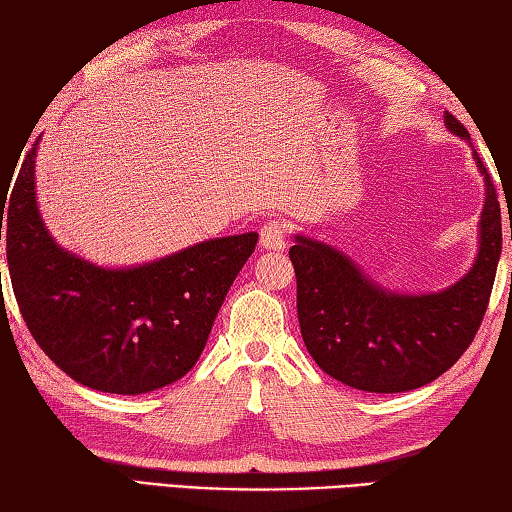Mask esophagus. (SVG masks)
Masks as SVG:
<instances>
[{"label":"esophagus","mask_w":512,"mask_h":512,"mask_svg":"<svg viewBox=\"0 0 512 512\" xmlns=\"http://www.w3.org/2000/svg\"><path fill=\"white\" fill-rule=\"evenodd\" d=\"M259 244L266 250H282L287 246V225H284V221H266L262 225V232H259Z\"/></svg>","instance_id":"34e87169"}]
</instances>
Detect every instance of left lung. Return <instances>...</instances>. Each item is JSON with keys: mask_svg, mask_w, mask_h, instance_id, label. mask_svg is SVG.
Wrapping results in <instances>:
<instances>
[{"mask_svg": "<svg viewBox=\"0 0 512 512\" xmlns=\"http://www.w3.org/2000/svg\"><path fill=\"white\" fill-rule=\"evenodd\" d=\"M445 124L470 140L452 112H445ZM474 158L485 176L481 246L467 275L445 291L388 293L339 250L296 237L289 257L298 282L302 341L329 377L368 393H404L443 375L470 348L501 255L497 189L476 151Z\"/></svg>", "mask_w": 512, "mask_h": 512, "instance_id": "left-lung-1", "label": "left lung"}]
</instances>
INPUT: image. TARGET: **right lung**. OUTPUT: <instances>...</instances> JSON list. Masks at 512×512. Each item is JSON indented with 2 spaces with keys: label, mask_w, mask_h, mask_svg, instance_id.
Returning a JSON list of instances; mask_svg holds the SVG:
<instances>
[{
  "label": "right lung",
  "mask_w": 512,
  "mask_h": 512,
  "mask_svg": "<svg viewBox=\"0 0 512 512\" xmlns=\"http://www.w3.org/2000/svg\"><path fill=\"white\" fill-rule=\"evenodd\" d=\"M38 142L2 198L6 259L20 314L42 352L79 384L140 395L173 384L201 357L257 232L203 241L158 262L101 268L60 248L36 203Z\"/></svg>",
  "instance_id": "obj_1"
}]
</instances>
